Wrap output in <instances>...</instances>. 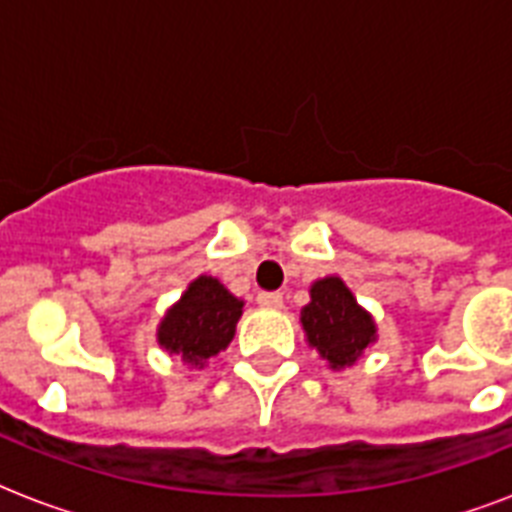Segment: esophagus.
Masks as SVG:
<instances>
[{"label":"esophagus","mask_w":512,"mask_h":512,"mask_svg":"<svg viewBox=\"0 0 512 512\" xmlns=\"http://www.w3.org/2000/svg\"><path fill=\"white\" fill-rule=\"evenodd\" d=\"M257 303L263 305V308H273V311H279L281 305H284V297L279 292H260L257 295Z\"/></svg>","instance_id":"obj_1"}]
</instances>
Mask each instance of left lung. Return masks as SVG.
Instances as JSON below:
<instances>
[{
  "instance_id": "1",
  "label": "left lung",
  "mask_w": 512,
  "mask_h": 512,
  "mask_svg": "<svg viewBox=\"0 0 512 512\" xmlns=\"http://www.w3.org/2000/svg\"><path fill=\"white\" fill-rule=\"evenodd\" d=\"M308 292L311 303L300 311L305 342L329 369H350L377 342V321L340 276L316 279Z\"/></svg>"
}]
</instances>
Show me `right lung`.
I'll list each match as a JSON object with an SVG mask.
<instances>
[{
  "label": "right lung",
  "mask_w": 512,
  "mask_h": 512,
  "mask_svg": "<svg viewBox=\"0 0 512 512\" xmlns=\"http://www.w3.org/2000/svg\"><path fill=\"white\" fill-rule=\"evenodd\" d=\"M241 313L244 300L220 279L201 273L167 308L156 327V342L188 369H204L209 358L231 345Z\"/></svg>",
  "instance_id": "add662e5"
}]
</instances>
